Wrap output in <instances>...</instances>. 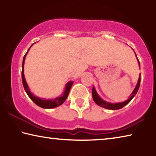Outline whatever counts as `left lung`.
Listing matches in <instances>:
<instances>
[{"mask_svg":"<svg viewBox=\"0 0 156 156\" xmlns=\"http://www.w3.org/2000/svg\"><path fill=\"white\" fill-rule=\"evenodd\" d=\"M136 56L137 58V60H138V65L140 66V65L139 60L138 58V57H137L136 54ZM140 84V77L138 78V83H137L136 87H135V89H134L133 92H132V94L130 95V96L129 97L128 100H126V101H125V102H119V103L113 104V103H110V102H107L106 101H105V100H102L101 98H100L98 95L96 89H95V88H94V87H93V89H92V97H93L94 101L96 102L98 105H99L100 107H102L105 108V109H112V110L120 109H121V108L125 107V105H127L129 102H130L132 99H133V98L136 96V94H137V92H138V89H139Z\"/></svg>","mask_w":156,"mask_h":156,"instance_id":"left-lung-1","label":"left lung"}]
</instances>
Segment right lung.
Returning a JSON list of instances; mask_svg holds the SVG:
<instances>
[{
  "label": "right lung",
  "instance_id": "right-lung-1",
  "mask_svg": "<svg viewBox=\"0 0 156 156\" xmlns=\"http://www.w3.org/2000/svg\"><path fill=\"white\" fill-rule=\"evenodd\" d=\"M33 44H31L32 46ZM26 53L25 55L23 57V65H22V82H23V87H24V89L26 91V93L28 95V96L30 98V99L32 100V101L35 103L36 105H38V106L41 107L42 108H44V109H51V108H55L60 106L61 105L63 102H64L66 99L67 98L68 95L69 94V91L71 89V87H72V84H73V82H69V83H67L65 86V89L64 92L61 96L56 98L54 99H50V100H46V99H43L41 98L36 97L34 96V94H31V92L30 90V88L27 84V82L25 80V76H24V63H25V57L27 56V53L29 51V50Z\"/></svg>",
  "mask_w": 156,
  "mask_h": 156
}]
</instances>
